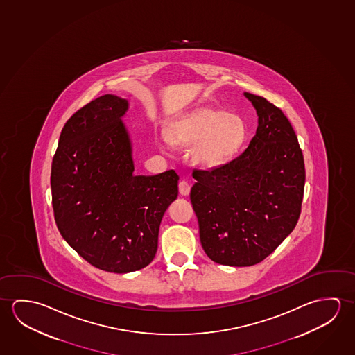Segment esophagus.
Masks as SVG:
<instances>
[{
    "label": "esophagus",
    "mask_w": 355,
    "mask_h": 355,
    "mask_svg": "<svg viewBox=\"0 0 355 355\" xmlns=\"http://www.w3.org/2000/svg\"><path fill=\"white\" fill-rule=\"evenodd\" d=\"M190 189H191V186L187 181L182 180L179 182V192L182 196H187L190 193Z\"/></svg>",
    "instance_id": "obj_1"
}]
</instances>
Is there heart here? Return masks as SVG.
<instances>
[{
  "label": "heart",
  "mask_w": 355,
  "mask_h": 355,
  "mask_svg": "<svg viewBox=\"0 0 355 355\" xmlns=\"http://www.w3.org/2000/svg\"><path fill=\"white\" fill-rule=\"evenodd\" d=\"M245 135L247 125L239 114L214 107L185 114L168 130L174 146H191L192 162L207 169L227 163L242 146Z\"/></svg>",
  "instance_id": "b5f03b06"
}]
</instances>
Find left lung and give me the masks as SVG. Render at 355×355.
I'll return each mask as SVG.
<instances>
[{
    "mask_svg": "<svg viewBox=\"0 0 355 355\" xmlns=\"http://www.w3.org/2000/svg\"><path fill=\"white\" fill-rule=\"evenodd\" d=\"M244 95L259 124L247 149L230 163L193 169L190 200L211 260L252 266L293 231L304 198V163L293 125L261 96Z\"/></svg>",
    "mask_w": 355,
    "mask_h": 355,
    "instance_id": "obj_1",
    "label": "left lung"
}]
</instances>
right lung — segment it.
I'll use <instances>...</instances> for the list:
<instances>
[{"label": "right lung", "instance_id": "1", "mask_svg": "<svg viewBox=\"0 0 355 355\" xmlns=\"http://www.w3.org/2000/svg\"><path fill=\"white\" fill-rule=\"evenodd\" d=\"M128 101L103 95L64 125L51 163L58 230L76 253L101 270L125 274L150 264L164 212L178 197L179 175H133L121 117Z\"/></svg>", "mask_w": 355, "mask_h": 355}]
</instances>
